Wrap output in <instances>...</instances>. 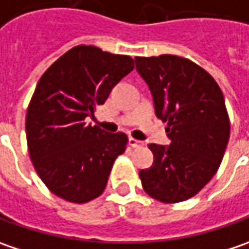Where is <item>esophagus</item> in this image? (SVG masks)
I'll use <instances>...</instances> for the list:
<instances>
[{"mask_svg": "<svg viewBox=\"0 0 249 249\" xmlns=\"http://www.w3.org/2000/svg\"><path fill=\"white\" fill-rule=\"evenodd\" d=\"M129 145L132 146V147H142V146H143V142L138 141L135 138H129Z\"/></svg>", "mask_w": 249, "mask_h": 249, "instance_id": "obj_1", "label": "esophagus"}]
</instances>
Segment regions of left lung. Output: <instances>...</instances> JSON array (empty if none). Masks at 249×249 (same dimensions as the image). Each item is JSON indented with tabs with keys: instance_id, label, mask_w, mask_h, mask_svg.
I'll return each instance as SVG.
<instances>
[{
	"instance_id": "left-lung-1",
	"label": "left lung",
	"mask_w": 249,
	"mask_h": 249,
	"mask_svg": "<svg viewBox=\"0 0 249 249\" xmlns=\"http://www.w3.org/2000/svg\"><path fill=\"white\" fill-rule=\"evenodd\" d=\"M135 64L171 142L149 145L155 160L139 171L142 187L164 203L187 200L211 181L224 156L230 121L223 93L206 71L187 58L136 57Z\"/></svg>"
}]
</instances>
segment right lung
<instances>
[{"mask_svg": "<svg viewBox=\"0 0 249 249\" xmlns=\"http://www.w3.org/2000/svg\"><path fill=\"white\" fill-rule=\"evenodd\" d=\"M134 70L128 55L76 46L43 73L27 107L29 155L46 187L73 203L97 198L128 138L86 123Z\"/></svg>", "mask_w": 249, "mask_h": 249, "instance_id": "obj_1", "label": "right lung"}]
</instances>
